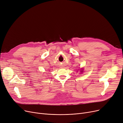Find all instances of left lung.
Wrapping results in <instances>:
<instances>
[{
	"mask_svg": "<svg viewBox=\"0 0 123 123\" xmlns=\"http://www.w3.org/2000/svg\"><path fill=\"white\" fill-rule=\"evenodd\" d=\"M82 71H82V70H81V72H82Z\"/></svg>",
	"mask_w": 123,
	"mask_h": 123,
	"instance_id": "8db88e82",
	"label": "left lung"
}]
</instances>
